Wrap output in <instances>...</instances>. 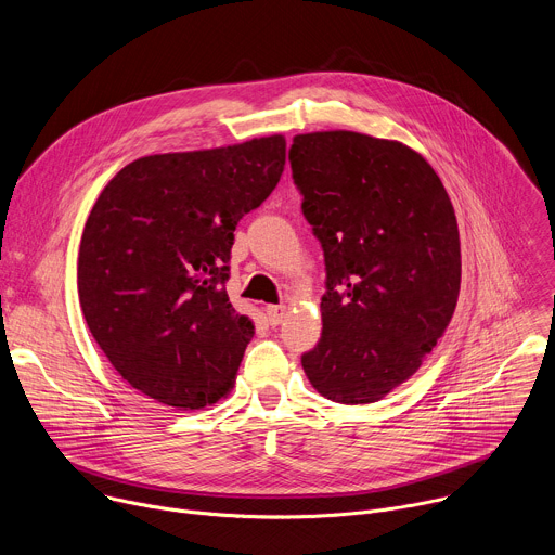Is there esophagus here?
Listing matches in <instances>:
<instances>
[{
    "mask_svg": "<svg viewBox=\"0 0 555 555\" xmlns=\"http://www.w3.org/2000/svg\"><path fill=\"white\" fill-rule=\"evenodd\" d=\"M266 313H268V321L276 327V325H281V321L285 319L287 307H285V305H268V307H266Z\"/></svg>",
    "mask_w": 555,
    "mask_h": 555,
    "instance_id": "1",
    "label": "esophagus"
}]
</instances>
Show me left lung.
Here are the masks:
<instances>
[{"mask_svg":"<svg viewBox=\"0 0 555 555\" xmlns=\"http://www.w3.org/2000/svg\"><path fill=\"white\" fill-rule=\"evenodd\" d=\"M289 165L327 272L323 336L300 358L305 375L332 402H377L422 366L454 313L452 202L424 157L395 140L300 133Z\"/></svg>","mask_w":555,"mask_h":555,"instance_id":"8db88e82","label":"left lung"}]
</instances>
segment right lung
<instances>
[{
    "mask_svg": "<svg viewBox=\"0 0 555 555\" xmlns=\"http://www.w3.org/2000/svg\"><path fill=\"white\" fill-rule=\"evenodd\" d=\"M285 169V138L133 160L99 195L78 248V300L112 362L151 400L197 411L232 388L255 336L225 294L240 219Z\"/></svg>",
    "mask_w": 555,
    "mask_h": 555,
    "instance_id": "obj_1",
    "label": "right lung"
}]
</instances>
